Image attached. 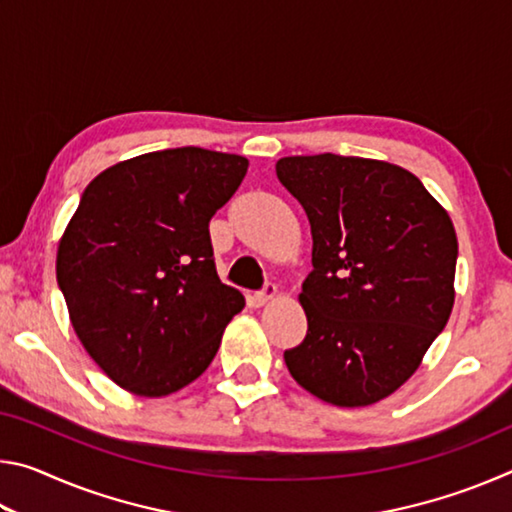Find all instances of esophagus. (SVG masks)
<instances>
[{
	"label": "esophagus",
	"instance_id": "34e87169",
	"mask_svg": "<svg viewBox=\"0 0 512 512\" xmlns=\"http://www.w3.org/2000/svg\"><path fill=\"white\" fill-rule=\"evenodd\" d=\"M275 298H277V287H275L273 282H266L264 291H259V293H255V296H253V302H255V307H264V305H268V302L275 300Z\"/></svg>",
	"mask_w": 512,
	"mask_h": 512
}]
</instances>
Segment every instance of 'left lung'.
<instances>
[{
  "label": "left lung",
  "mask_w": 512,
  "mask_h": 512,
  "mask_svg": "<svg viewBox=\"0 0 512 512\" xmlns=\"http://www.w3.org/2000/svg\"><path fill=\"white\" fill-rule=\"evenodd\" d=\"M277 180L305 210L314 271L298 296L307 336L284 352L291 377L334 406L395 393L454 307V223L397 164L291 155Z\"/></svg>",
  "instance_id": "1"
}]
</instances>
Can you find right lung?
<instances>
[{
  "label": "right lung",
  "mask_w": 512,
  "mask_h": 512,
  "mask_svg": "<svg viewBox=\"0 0 512 512\" xmlns=\"http://www.w3.org/2000/svg\"><path fill=\"white\" fill-rule=\"evenodd\" d=\"M246 171L241 155L183 146L112 164L85 187L56 277L85 352L124 391L192 384L244 309L216 275L207 225Z\"/></svg>",
  "instance_id": "obj_1"
}]
</instances>
